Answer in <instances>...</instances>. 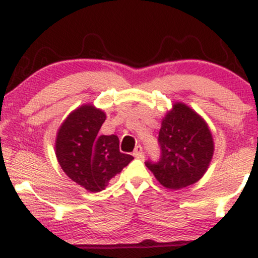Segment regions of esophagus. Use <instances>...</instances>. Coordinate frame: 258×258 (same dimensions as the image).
I'll use <instances>...</instances> for the list:
<instances>
[{
    "label": "esophagus",
    "mask_w": 258,
    "mask_h": 258,
    "mask_svg": "<svg viewBox=\"0 0 258 258\" xmlns=\"http://www.w3.org/2000/svg\"><path fill=\"white\" fill-rule=\"evenodd\" d=\"M133 156L137 157V159H141V157L143 156V148L141 147V145H137L135 149V151H133Z\"/></svg>",
    "instance_id": "34e87169"
}]
</instances>
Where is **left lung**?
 I'll return each instance as SVG.
<instances>
[{"label":"left lung","instance_id":"left-lung-1","mask_svg":"<svg viewBox=\"0 0 258 258\" xmlns=\"http://www.w3.org/2000/svg\"><path fill=\"white\" fill-rule=\"evenodd\" d=\"M159 142L160 162L145 164L163 187L180 190L203 178L215 145L210 127L196 110L174 102L161 120Z\"/></svg>","mask_w":258,"mask_h":258}]
</instances>
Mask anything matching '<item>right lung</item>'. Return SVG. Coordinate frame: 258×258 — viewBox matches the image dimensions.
<instances>
[{"instance_id":"right-lung-1","label":"right lung","mask_w":258,"mask_h":258,"mask_svg":"<svg viewBox=\"0 0 258 258\" xmlns=\"http://www.w3.org/2000/svg\"><path fill=\"white\" fill-rule=\"evenodd\" d=\"M105 111L85 103L62 121L55 138V155L62 170L89 192L104 190L133 157L120 153L115 135L99 136Z\"/></svg>"}]
</instances>
